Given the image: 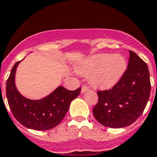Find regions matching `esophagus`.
<instances>
[{
	"mask_svg": "<svg viewBox=\"0 0 157 157\" xmlns=\"http://www.w3.org/2000/svg\"><path fill=\"white\" fill-rule=\"evenodd\" d=\"M89 90H90V88L87 85H82V87H81V92L82 93H85V91H87Z\"/></svg>",
	"mask_w": 157,
	"mask_h": 157,
	"instance_id": "esophagus-1",
	"label": "esophagus"
}]
</instances>
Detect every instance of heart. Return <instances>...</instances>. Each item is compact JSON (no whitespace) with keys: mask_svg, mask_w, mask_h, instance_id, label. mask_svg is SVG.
<instances>
[{"mask_svg":"<svg viewBox=\"0 0 157 157\" xmlns=\"http://www.w3.org/2000/svg\"><path fill=\"white\" fill-rule=\"evenodd\" d=\"M126 68L127 62L123 56L99 54L82 62L76 70L81 75L89 76L94 86L109 88L120 80Z\"/></svg>","mask_w":157,"mask_h":157,"instance_id":"obj_1","label":"heart"}]
</instances>
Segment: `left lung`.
<instances>
[{
  "mask_svg": "<svg viewBox=\"0 0 157 157\" xmlns=\"http://www.w3.org/2000/svg\"><path fill=\"white\" fill-rule=\"evenodd\" d=\"M127 68L120 80L109 90H98V101L93 114L99 123L111 128L132 124L144 110L151 92L147 63L129 51Z\"/></svg>",
  "mask_w": 157,
  "mask_h": 157,
  "instance_id": "left-lung-1",
  "label": "left lung"
}]
</instances>
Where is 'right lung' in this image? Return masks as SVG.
<instances>
[{"label": "right lung", "instance_id": "1", "mask_svg": "<svg viewBox=\"0 0 157 157\" xmlns=\"http://www.w3.org/2000/svg\"><path fill=\"white\" fill-rule=\"evenodd\" d=\"M21 61L13 67L6 81V97L14 118L24 127L37 131H46L56 127L63 120L70 103L81 93V88L70 91L63 86L40 100H30L19 94L14 82L15 72Z\"/></svg>", "mask_w": 157, "mask_h": 157}]
</instances>
